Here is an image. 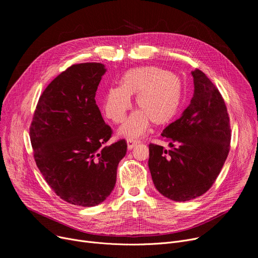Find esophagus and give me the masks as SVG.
<instances>
[{
    "instance_id": "esophagus-1",
    "label": "esophagus",
    "mask_w": 258,
    "mask_h": 258,
    "mask_svg": "<svg viewBox=\"0 0 258 258\" xmlns=\"http://www.w3.org/2000/svg\"><path fill=\"white\" fill-rule=\"evenodd\" d=\"M127 150L128 151H131V150H133V148L136 146L137 144H139L140 143V141L139 140H133V139H130V140H127Z\"/></svg>"
}]
</instances>
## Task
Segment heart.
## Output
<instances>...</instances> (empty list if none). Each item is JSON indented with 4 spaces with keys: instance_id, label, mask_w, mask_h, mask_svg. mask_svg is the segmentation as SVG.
<instances>
[{
    "instance_id": "1",
    "label": "heart",
    "mask_w": 258,
    "mask_h": 258,
    "mask_svg": "<svg viewBox=\"0 0 258 258\" xmlns=\"http://www.w3.org/2000/svg\"><path fill=\"white\" fill-rule=\"evenodd\" d=\"M182 93V81L172 72L153 66L134 68L122 75L119 87L106 90L102 108L106 118L120 123L132 106L131 97L137 96L139 110L119 128L121 136L136 138L146 132L151 122L155 125L169 123L179 111Z\"/></svg>"
}]
</instances>
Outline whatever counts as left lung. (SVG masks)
<instances>
[{
  "label": "left lung",
  "mask_w": 258,
  "mask_h": 258,
  "mask_svg": "<svg viewBox=\"0 0 258 258\" xmlns=\"http://www.w3.org/2000/svg\"><path fill=\"white\" fill-rule=\"evenodd\" d=\"M194 96L181 117L163 130L170 147L150 144V168L157 190L175 202L204 195L229 154L231 128L227 107L211 80L196 69Z\"/></svg>",
  "instance_id": "1"
}]
</instances>
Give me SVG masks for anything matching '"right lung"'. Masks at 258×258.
Returning <instances> with one entry per match:
<instances>
[{
	"label": "right lung",
	"mask_w": 258,
	"mask_h": 258,
	"mask_svg": "<svg viewBox=\"0 0 258 258\" xmlns=\"http://www.w3.org/2000/svg\"><path fill=\"white\" fill-rule=\"evenodd\" d=\"M99 62L73 64L39 97L30 127L36 165L60 199L81 207L102 203L113 191L125 140L105 143L112 130L95 101L101 77Z\"/></svg>",
	"instance_id": "obj_1"
}]
</instances>
